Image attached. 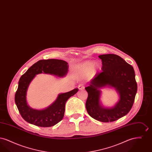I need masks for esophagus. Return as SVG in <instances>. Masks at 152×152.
Listing matches in <instances>:
<instances>
[{
	"label": "esophagus",
	"instance_id": "1",
	"mask_svg": "<svg viewBox=\"0 0 152 152\" xmlns=\"http://www.w3.org/2000/svg\"><path fill=\"white\" fill-rule=\"evenodd\" d=\"M84 88H85V87H84L83 84H79V85L78 86V88H79V90H83V89H84Z\"/></svg>",
	"mask_w": 152,
	"mask_h": 152
}]
</instances>
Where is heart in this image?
I'll list each match as a JSON object with an SVG mask.
<instances>
[{"instance_id": "obj_1", "label": "heart", "mask_w": 152, "mask_h": 152, "mask_svg": "<svg viewBox=\"0 0 152 152\" xmlns=\"http://www.w3.org/2000/svg\"><path fill=\"white\" fill-rule=\"evenodd\" d=\"M93 65H94L93 63L90 62V61H86V62L84 63L83 64L80 65V66L79 67L80 69L81 70V71L82 72L87 74V73H89V72H91ZM99 68H100V65L99 64L96 65L94 67V71H95L96 69H98Z\"/></svg>"}]
</instances>
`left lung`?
<instances>
[{
    "instance_id": "obj_1",
    "label": "left lung",
    "mask_w": 152,
    "mask_h": 152,
    "mask_svg": "<svg viewBox=\"0 0 152 152\" xmlns=\"http://www.w3.org/2000/svg\"><path fill=\"white\" fill-rule=\"evenodd\" d=\"M102 61L101 72L85 89L88 92L86 107L87 112L95 120L103 123L113 122L127 115L132 108L137 91L135 72L132 65L115 54L99 56ZM114 87L119 100L112 108H104L100 103V89Z\"/></svg>"
}]
</instances>
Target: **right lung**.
Returning <instances> with one entry per match:
<instances>
[{"label":"right lung","instance_id":"obj_1","mask_svg":"<svg viewBox=\"0 0 152 152\" xmlns=\"http://www.w3.org/2000/svg\"><path fill=\"white\" fill-rule=\"evenodd\" d=\"M68 72L67 62L62 60L48 59L38 61L22 75L18 83L15 101L20 115L25 121L37 126L50 127L63 119L65 103L69 98L77 92L78 88L58 94L56 100L51 105L42 110L29 107L27 102L26 96L29 84L36 75L43 72L62 77L65 76Z\"/></svg>","mask_w":152,"mask_h":152}]
</instances>
